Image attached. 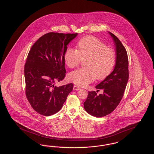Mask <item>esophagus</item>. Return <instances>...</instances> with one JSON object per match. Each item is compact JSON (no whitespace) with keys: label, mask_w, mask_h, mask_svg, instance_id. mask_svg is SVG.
<instances>
[{"label":"esophagus","mask_w":154,"mask_h":154,"mask_svg":"<svg viewBox=\"0 0 154 154\" xmlns=\"http://www.w3.org/2000/svg\"><path fill=\"white\" fill-rule=\"evenodd\" d=\"M80 87H79L77 85H74L73 87V90H74V91H75V90H80Z\"/></svg>","instance_id":"esophagus-1"}]
</instances>
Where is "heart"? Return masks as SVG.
<instances>
[{"label": "heart", "mask_w": 154, "mask_h": 154, "mask_svg": "<svg viewBox=\"0 0 154 154\" xmlns=\"http://www.w3.org/2000/svg\"><path fill=\"white\" fill-rule=\"evenodd\" d=\"M77 50L67 48L64 58L69 68L75 67L82 59H85L84 66L72 72L69 79L75 84L85 87L96 79L103 80L112 72L116 62V53L112 48L95 37H84L77 44Z\"/></svg>", "instance_id": "b5f03b06"}]
</instances>
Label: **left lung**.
Here are the masks:
<instances>
[{
  "mask_svg": "<svg viewBox=\"0 0 154 154\" xmlns=\"http://www.w3.org/2000/svg\"><path fill=\"white\" fill-rule=\"evenodd\" d=\"M109 33L116 46V65L111 73L96 86L97 89H103L102 94L97 95L95 91H89L84 103L85 110L96 117H104L116 109L124 96L129 79L126 50L117 37L110 32Z\"/></svg>",
  "mask_w": 154,
  "mask_h": 154,
  "instance_id": "1",
  "label": "left lung"
}]
</instances>
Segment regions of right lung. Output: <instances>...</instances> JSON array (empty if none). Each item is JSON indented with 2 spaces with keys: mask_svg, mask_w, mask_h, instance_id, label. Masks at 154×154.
Listing matches in <instances>:
<instances>
[{
  "mask_svg": "<svg viewBox=\"0 0 154 154\" xmlns=\"http://www.w3.org/2000/svg\"><path fill=\"white\" fill-rule=\"evenodd\" d=\"M77 35L50 32L30 50L24 67L25 94L33 109L41 115L58 112L73 90L72 83L60 87L55 83L65 77V52Z\"/></svg>",
  "mask_w": 154,
  "mask_h": 154,
  "instance_id": "add662e5",
  "label": "right lung"
}]
</instances>
